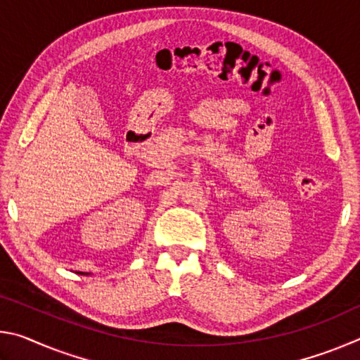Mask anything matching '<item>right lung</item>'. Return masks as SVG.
<instances>
[{"label": "right lung", "instance_id": "obj_1", "mask_svg": "<svg viewBox=\"0 0 360 360\" xmlns=\"http://www.w3.org/2000/svg\"><path fill=\"white\" fill-rule=\"evenodd\" d=\"M84 275H85V273H84Z\"/></svg>", "mask_w": 360, "mask_h": 360}]
</instances>
